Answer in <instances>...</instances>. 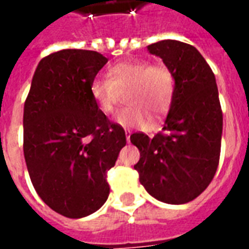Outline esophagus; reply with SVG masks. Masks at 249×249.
<instances>
[{"mask_svg":"<svg viewBox=\"0 0 249 249\" xmlns=\"http://www.w3.org/2000/svg\"><path fill=\"white\" fill-rule=\"evenodd\" d=\"M125 135H126V141L130 142V130H126V132H125Z\"/></svg>","mask_w":249,"mask_h":249,"instance_id":"1","label":"esophagus"}]
</instances>
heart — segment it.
<instances>
[{"mask_svg":"<svg viewBox=\"0 0 249 249\" xmlns=\"http://www.w3.org/2000/svg\"><path fill=\"white\" fill-rule=\"evenodd\" d=\"M126 93V103L114 121L125 128H145L152 123L149 113L161 116L167 112L176 92V77L162 62L133 60L114 64L107 71V78H96L90 84V94L98 109L110 114L116 108L119 90Z\"/></svg>","mask_w":249,"mask_h":249,"instance_id":"1","label":"heart"}]
</instances>
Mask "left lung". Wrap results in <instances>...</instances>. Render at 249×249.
<instances>
[{
    "label": "left lung",
    "mask_w": 249,
    "mask_h": 249,
    "mask_svg": "<svg viewBox=\"0 0 249 249\" xmlns=\"http://www.w3.org/2000/svg\"><path fill=\"white\" fill-rule=\"evenodd\" d=\"M176 77V92L162 132H139L130 142L139 148L135 165L146 192L162 203L185 204L205 191L220 159L223 112L216 78L195 46L175 40L148 46Z\"/></svg>",
    "instance_id": "left-lung-1"
}]
</instances>
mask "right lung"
Masks as SVG:
<instances>
[{
	"instance_id": "right-lung-1",
	"label": "right lung",
	"mask_w": 249,
	"mask_h": 249,
	"mask_svg": "<svg viewBox=\"0 0 249 249\" xmlns=\"http://www.w3.org/2000/svg\"><path fill=\"white\" fill-rule=\"evenodd\" d=\"M108 62L101 53L64 49L44 57L24 105V156L42 201L80 219L109 196L108 171L126 144L123 126L98 109L90 84Z\"/></svg>"
}]
</instances>
